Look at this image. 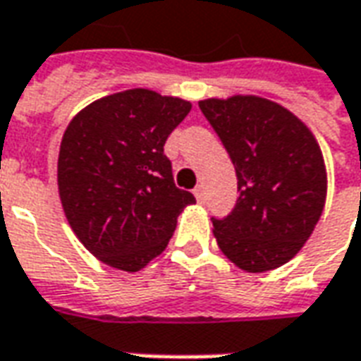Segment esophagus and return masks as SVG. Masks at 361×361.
<instances>
[{"label":"esophagus","mask_w":361,"mask_h":361,"mask_svg":"<svg viewBox=\"0 0 361 361\" xmlns=\"http://www.w3.org/2000/svg\"><path fill=\"white\" fill-rule=\"evenodd\" d=\"M193 193H195L197 201H203V199H204V189H203V185H197V188L193 189Z\"/></svg>","instance_id":"1"}]
</instances>
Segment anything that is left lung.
<instances>
[{"instance_id":"obj_1","label":"left lung","mask_w":361,"mask_h":361,"mask_svg":"<svg viewBox=\"0 0 361 361\" xmlns=\"http://www.w3.org/2000/svg\"><path fill=\"white\" fill-rule=\"evenodd\" d=\"M235 168L238 201L212 219L234 265L265 272L302 250L323 212L326 173L315 137L294 114L259 96L199 102Z\"/></svg>"}]
</instances>
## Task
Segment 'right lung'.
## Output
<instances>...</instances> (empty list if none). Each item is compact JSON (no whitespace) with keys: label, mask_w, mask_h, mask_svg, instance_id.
<instances>
[{"label":"right lung","mask_w":361,"mask_h":361,"mask_svg":"<svg viewBox=\"0 0 361 361\" xmlns=\"http://www.w3.org/2000/svg\"><path fill=\"white\" fill-rule=\"evenodd\" d=\"M191 104L133 89L96 100L67 126L58 160L63 211L82 245L121 271L166 250L178 214L195 203L176 188L166 139Z\"/></svg>","instance_id":"add662e5"}]
</instances>
